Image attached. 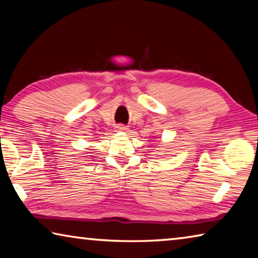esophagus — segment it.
Wrapping results in <instances>:
<instances>
[{
    "label": "esophagus",
    "mask_w": 258,
    "mask_h": 258,
    "mask_svg": "<svg viewBox=\"0 0 258 258\" xmlns=\"http://www.w3.org/2000/svg\"><path fill=\"white\" fill-rule=\"evenodd\" d=\"M116 130L118 131V132H125V131L127 130V127H126V126L123 125V124H119V125L116 126Z\"/></svg>",
    "instance_id": "34e87169"
}]
</instances>
